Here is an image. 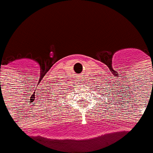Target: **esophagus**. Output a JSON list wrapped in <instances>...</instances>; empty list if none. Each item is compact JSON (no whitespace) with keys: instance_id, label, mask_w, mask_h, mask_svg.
Returning <instances> with one entry per match:
<instances>
[{"instance_id":"obj_1","label":"esophagus","mask_w":153,"mask_h":153,"mask_svg":"<svg viewBox=\"0 0 153 153\" xmlns=\"http://www.w3.org/2000/svg\"><path fill=\"white\" fill-rule=\"evenodd\" d=\"M80 81H81V80H80Z\"/></svg>"}]
</instances>
